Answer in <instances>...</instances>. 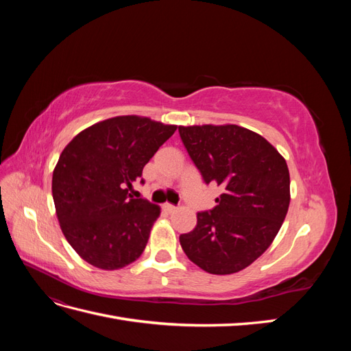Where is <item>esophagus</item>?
Masks as SVG:
<instances>
[{
	"mask_svg": "<svg viewBox=\"0 0 351 351\" xmlns=\"http://www.w3.org/2000/svg\"><path fill=\"white\" fill-rule=\"evenodd\" d=\"M164 209L168 212V214H174V212L177 210V206H174V205H171V204H165V205H164Z\"/></svg>",
	"mask_w": 351,
	"mask_h": 351,
	"instance_id": "esophagus-1",
	"label": "esophagus"
}]
</instances>
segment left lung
<instances>
[{
  "label": "left lung",
  "instance_id": "obj_1",
  "mask_svg": "<svg viewBox=\"0 0 351 351\" xmlns=\"http://www.w3.org/2000/svg\"><path fill=\"white\" fill-rule=\"evenodd\" d=\"M206 184L222 187L217 206L197 212L180 236L187 258L209 274L244 269L269 247L290 205L285 159L262 136L236 124L178 127Z\"/></svg>",
  "mask_w": 351,
  "mask_h": 351
}]
</instances>
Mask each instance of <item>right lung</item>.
Wrapping results in <instances>:
<instances>
[{
    "label": "right lung",
    "mask_w": 351,
    "mask_h": 351,
    "mask_svg": "<svg viewBox=\"0 0 351 351\" xmlns=\"http://www.w3.org/2000/svg\"><path fill=\"white\" fill-rule=\"evenodd\" d=\"M177 125L121 115L88 127L61 152L52 197L62 232L82 259L101 269L134 262L146 247L159 208L134 199L142 171Z\"/></svg>",
    "instance_id": "right-lung-1"
}]
</instances>
